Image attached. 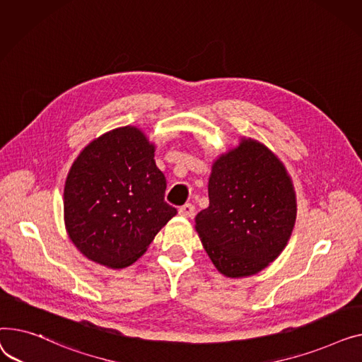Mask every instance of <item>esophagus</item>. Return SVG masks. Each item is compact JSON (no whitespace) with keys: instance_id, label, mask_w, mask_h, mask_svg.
I'll list each match as a JSON object with an SVG mask.
<instances>
[{"instance_id":"esophagus-1","label":"esophagus","mask_w":362,"mask_h":362,"mask_svg":"<svg viewBox=\"0 0 362 362\" xmlns=\"http://www.w3.org/2000/svg\"><path fill=\"white\" fill-rule=\"evenodd\" d=\"M180 215L185 218H191L194 215V204L193 203H185L180 207Z\"/></svg>"}]
</instances>
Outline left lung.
<instances>
[{
    "instance_id": "obj_1",
    "label": "left lung",
    "mask_w": 362,
    "mask_h": 362,
    "mask_svg": "<svg viewBox=\"0 0 362 362\" xmlns=\"http://www.w3.org/2000/svg\"><path fill=\"white\" fill-rule=\"evenodd\" d=\"M296 203L284 165L254 140L221 156L209 178V207L196 229L210 260L229 278L264 269L292 233Z\"/></svg>"
}]
</instances>
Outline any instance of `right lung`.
I'll use <instances>...</instances> for the list:
<instances>
[{"label": "right lung", "mask_w": 362, "mask_h": 362, "mask_svg": "<svg viewBox=\"0 0 362 362\" xmlns=\"http://www.w3.org/2000/svg\"><path fill=\"white\" fill-rule=\"evenodd\" d=\"M155 147L134 127L92 141L73 163L64 187V219L74 245L110 267L133 264L177 215L165 202L166 180Z\"/></svg>", "instance_id": "1"}]
</instances>
